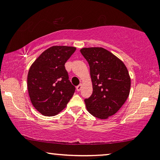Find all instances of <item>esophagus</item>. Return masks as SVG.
<instances>
[{"label": "esophagus", "instance_id": "obj_1", "mask_svg": "<svg viewBox=\"0 0 160 160\" xmlns=\"http://www.w3.org/2000/svg\"><path fill=\"white\" fill-rule=\"evenodd\" d=\"M76 89H77V91L80 92V90H81V89H82V84H79V85L76 87Z\"/></svg>", "mask_w": 160, "mask_h": 160}]
</instances>
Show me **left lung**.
<instances>
[{
    "label": "left lung",
    "instance_id": "left-lung-1",
    "mask_svg": "<svg viewBox=\"0 0 160 160\" xmlns=\"http://www.w3.org/2000/svg\"><path fill=\"white\" fill-rule=\"evenodd\" d=\"M88 62L92 94L85 102L87 111L98 119L115 114L128 98L131 86L128 71L120 58L102 47L80 49Z\"/></svg>",
    "mask_w": 160,
    "mask_h": 160
}]
</instances>
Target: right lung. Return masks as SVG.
Wrapping results in <instances>:
<instances>
[{"mask_svg": "<svg viewBox=\"0 0 160 160\" xmlns=\"http://www.w3.org/2000/svg\"><path fill=\"white\" fill-rule=\"evenodd\" d=\"M76 50L74 47L53 46L34 61L28 74L31 102L41 114L52 117L72 98L75 87L68 80L65 64Z\"/></svg>", "mask_w": 160, "mask_h": 160, "instance_id": "right-lung-1", "label": "right lung"}]
</instances>
